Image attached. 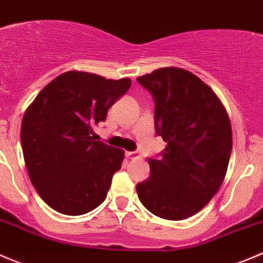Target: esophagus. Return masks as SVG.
<instances>
[{"label":"esophagus","mask_w":263,"mask_h":263,"mask_svg":"<svg viewBox=\"0 0 263 263\" xmlns=\"http://www.w3.org/2000/svg\"><path fill=\"white\" fill-rule=\"evenodd\" d=\"M125 156L126 158H129V160H137V158L140 157L138 152H126Z\"/></svg>","instance_id":"1"}]
</instances>
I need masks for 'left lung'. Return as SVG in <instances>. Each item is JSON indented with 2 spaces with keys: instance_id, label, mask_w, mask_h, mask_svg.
<instances>
[{
  "instance_id": "obj_1",
  "label": "left lung",
  "mask_w": 263,
  "mask_h": 263,
  "mask_svg": "<svg viewBox=\"0 0 263 263\" xmlns=\"http://www.w3.org/2000/svg\"><path fill=\"white\" fill-rule=\"evenodd\" d=\"M155 100L156 132L167 143L151 175L137 184L143 206L158 217L184 220L201 211L225 179L233 147L231 124L216 93L181 67L137 78Z\"/></svg>"
}]
</instances>
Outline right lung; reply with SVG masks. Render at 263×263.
<instances>
[{
    "instance_id": "obj_1",
    "label": "right lung",
    "mask_w": 263,
    "mask_h": 263,
    "mask_svg": "<svg viewBox=\"0 0 263 263\" xmlns=\"http://www.w3.org/2000/svg\"><path fill=\"white\" fill-rule=\"evenodd\" d=\"M130 84L129 78L66 71L48 83L25 111L20 139L28 175L54 211L78 216L107 197L124 151L95 140L93 129Z\"/></svg>"
}]
</instances>
